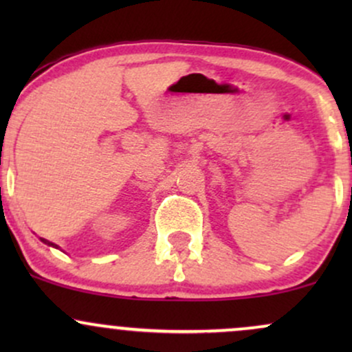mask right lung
I'll return each instance as SVG.
<instances>
[{
	"label": "right lung",
	"mask_w": 352,
	"mask_h": 352,
	"mask_svg": "<svg viewBox=\"0 0 352 352\" xmlns=\"http://www.w3.org/2000/svg\"><path fill=\"white\" fill-rule=\"evenodd\" d=\"M44 241V243H46V240H43ZM47 245H52V243H50V241H47Z\"/></svg>",
	"instance_id": "right-lung-1"
}]
</instances>
